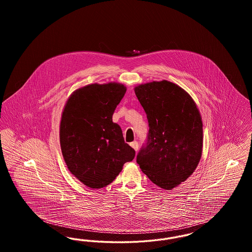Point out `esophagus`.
<instances>
[{"mask_svg": "<svg viewBox=\"0 0 252 252\" xmlns=\"http://www.w3.org/2000/svg\"><path fill=\"white\" fill-rule=\"evenodd\" d=\"M130 146H131L132 148L137 152L138 151V148H139V144L138 143L136 142V141H134V142H132L130 143Z\"/></svg>", "mask_w": 252, "mask_h": 252, "instance_id": "34e87169", "label": "esophagus"}]
</instances>
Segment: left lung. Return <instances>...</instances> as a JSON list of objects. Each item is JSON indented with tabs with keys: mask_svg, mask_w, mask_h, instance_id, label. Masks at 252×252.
<instances>
[{
	"mask_svg": "<svg viewBox=\"0 0 252 252\" xmlns=\"http://www.w3.org/2000/svg\"><path fill=\"white\" fill-rule=\"evenodd\" d=\"M134 92L149 123L148 143L137 162L157 186L173 190L192 175L202 156L199 109L185 90L167 80L137 85Z\"/></svg>",
	"mask_w": 252,
	"mask_h": 252,
	"instance_id": "1",
	"label": "left lung"
}]
</instances>
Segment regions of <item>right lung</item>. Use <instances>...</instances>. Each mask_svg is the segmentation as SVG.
<instances>
[{
	"instance_id": "1",
	"label": "right lung",
	"mask_w": 252,
	"mask_h": 252,
	"mask_svg": "<svg viewBox=\"0 0 252 252\" xmlns=\"http://www.w3.org/2000/svg\"><path fill=\"white\" fill-rule=\"evenodd\" d=\"M121 83L86 85L69 96L62 110L60 141L69 171L92 189L111 183L135 151L125 143L114 110L125 95Z\"/></svg>"
}]
</instances>
